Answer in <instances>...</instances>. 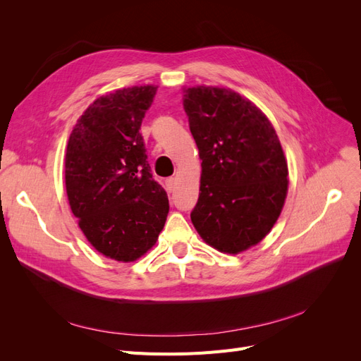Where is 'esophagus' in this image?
Instances as JSON below:
<instances>
[{"label": "esophagus", "mask_w": 361, "mask_h": 361, "mask_svg": "<svg viewBox=\"0 0 361 361\" xmlns=\"http://www.w3.org/2000/svg\"><path fill=\"white\" fill-rule=\"evenodd\" d=\"M174 183H176V180H174V178H169L166 180V190L167 192H171L174 190Z\"/></svg>", "instance_id": "obj_1"}]
</instances>
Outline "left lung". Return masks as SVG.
Returning a JSON list of instances; mask_svg holds the SVG:
<instances>
[{
  "label": "left lung",
  "instance_id": "8db88e82",
  "mask_svg": "<svg viewBox=\"0 0 361 361\" xmlns=\"http://www.w3.org/2000/svg\"><path fill=\"white\" fill-rule=\"evenodd\" d=\"M183 110L202 159L191 221L204 243L236 255L267 236L285 204L288 162L267 116L238 93L191 87Z\"/></svg>",
  "mask_w": 361,
  "mask_h": 361
}]
</instances>
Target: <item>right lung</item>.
<instances>
[{
  "label": "right lung",
  "instance_id": "obj_1",
  "mask_svg": "<svg viewBox=\"0 0 361 361\" xmlns=\"http://www.w3.org/2000/svg\"><path fill=\"white\" fill-rule=\"evenodd\" d=\"M155 94V85H140L97 97L68 143L71 209L89 243L118 262L154 247L169 214L167 192L152 176L140 133Z\"/></svg>",
  "mask_w": 361,
  "mask_h": 361
}]
</instances>
